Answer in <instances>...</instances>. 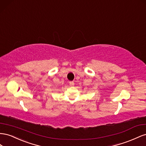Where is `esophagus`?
I'll return each mask as SVG.
<instances>
[{
  "label": "esophagus",
  "instance_id": "1",
  "mask_svg": "<svg viewBox=\"0 0 146 146\" xmlns=\"http://www.w3.org/2000/svg\"><path fill=\"white\" fill-rule=\"evenodd\" d=\"M69 83H70V86H73L74 85V83L73 81H70Z\"/></svg>",
  "mask_w": 146,
  "mask_h": 146
}]
</instances>
